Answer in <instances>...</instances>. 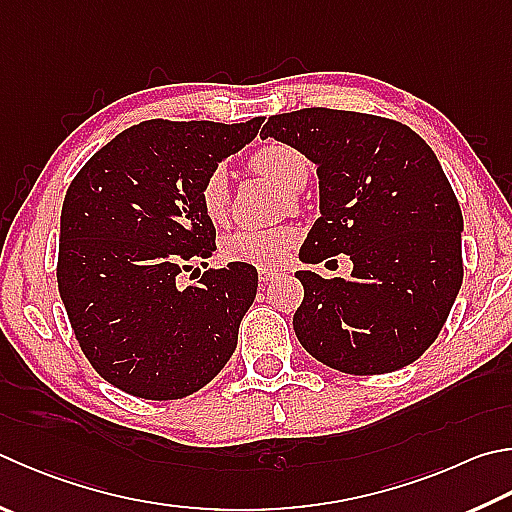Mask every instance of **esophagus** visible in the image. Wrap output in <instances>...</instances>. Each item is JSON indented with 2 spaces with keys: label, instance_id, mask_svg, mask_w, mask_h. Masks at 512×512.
<instances>
[{
  "label": "esophagus",
  "instance_id": "esophagus-1",
  "mask_svg": "<svg viewBox=\"0 0 512 512\" xmlns=\"http://www.w3.org/2000/svg\"><path fill=\"white\" fill-rule=\"evenodd\" d=\"M275 275H277V268H273V266H262V268H259V282H262V284L271 282Z\"/></svg>",
  "mask_w": 512,
  "mask_h": 512
}]
</instances>
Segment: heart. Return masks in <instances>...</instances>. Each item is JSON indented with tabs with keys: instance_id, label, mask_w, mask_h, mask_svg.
<instances>
[{
	"instance_id": "b5f03b06",
	"label": "heart",
	"mask_w": 512,
	"mask_h": 512,
	"mask_svg": "<svg viewBox=\"0 0 512 512\" xmlns=\"http://www.w3.org/2000/svg\"><path fill=\"white\" fill-rule=\"evenodd\" d=\"M248 167L266 179L275 181L286 194H297L309 181L311 163L306 156L288 143H264L248 156ZM230 188L226 172L217 167L199 188V206L212 224H221L228 215ZM295 244V230L288 226L266 230H239L221 244V253L228 262H241L250 266H277L288 257Z\"/></svg>"
}]
</instances>
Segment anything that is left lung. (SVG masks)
Segmentation results:
<instances>
[{"label": "left lung", "instance_id": "left-lung-1", "mask_svg": "<svg viewBox=\"0 0 512 512\" xmlns=\"http://www.w3.org/2000/svg\"><path fill=\"white\" fill-rule=\"evenodd\" d=\"M318 165L320 217L306 264L349 255L351 280L297 271L300 345L345 374H389L423 356L463 282V217L441 163L414 129L358 111L311 107L271 116L262 138Z\"/></svg>", "mask_w": 512, "mask_h": 512}]
</instances>
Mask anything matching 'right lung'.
I'll list each match as a JSON object with an SVG mask.
<instances>
[{"label":"right lung","instance_id":"1","mask_svg":"<svg viewBox=\"0 0 512 512\" xmlns=\"http://www.w3.org/2000/svg\"><path fill=\"white\" fill-rule=\"evenodd\" d=\"M264 118L145 120L91 156L62 203L58 288L80 349L98 374L147 401L208 385L237 347L257 293L255 266L230 262L199 284L176 275L215 253L199 188Z\"/></svg>","mask_w":512,"mask_h":512}]
</instances>
